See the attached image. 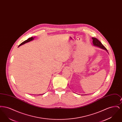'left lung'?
Listing matches in <instances>:
<instances>
[{"label":"left lung","mask_w":122,"mask_h":122,"mask_svg":"<svg viewBox=\"0 0 122 122\" xmlns=\"http://www.w3.org/2000/svg\"><path fill=\"white\" fill-rule=\"evenodd\" d=\"M92 40H93L92 41H93V45H94V46H98V47H100V48H102V49H103L106 50V51L107 52V49H106V48L103 45V44L101 42V41H99L98 40L97 38H95V37H92Z\"/></svg>","instance_id":"left-lung-1"}]
</instances>
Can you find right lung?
<instances>
[{
    "mask_svg": "<svg viewBox=\"0 0 122 122\" xmlns=\"http://www.w3.org/2000/svg\"><path fill=\"white\" fill-rule=\"evenodd\" d=\"M34 37H31L30 38H29L27 40H25V41H23V42H22L20 45H19V46H20L23 45V44H24L25 43H27V42H29V41H32V40L34 39ZM19 46H18V47H19Z\"/></svg>",
    "mask_w": 122,
    "mask_h": 122,
    "instance_id": "right-lung-1",
    "label": "right lung"
}]
</instances>
